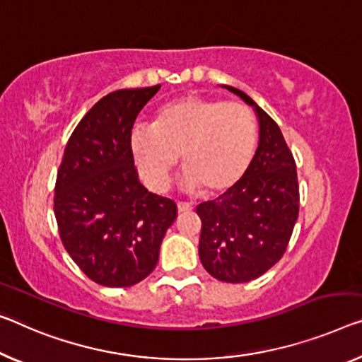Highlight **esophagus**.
<instances>
[{
	"mask_svg": "<svg viewBox=\"0 0 362 362\" xmlns=\"http://www.w3.org/2000/svg\"><path fill=\"white\" fill-rule=\"evenodd\" d=\"M177 210H180L181 214L191 212V210H192V205H191V204H187V202H177Z\"/></svg>",
	"mask_w": 362,
	"mask_h": 362,
	"instance_id": "1",
	"label": "esophagus"
}]
</instances>
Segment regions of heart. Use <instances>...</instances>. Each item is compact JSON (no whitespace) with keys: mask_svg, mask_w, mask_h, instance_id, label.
<instances>
[{"mask_svg":"<svg viewBox=\"0 0 362 362\" xmlns=\"http://www.w3.org/2000/svg\"><path fill=\"white\" fill-rule=\"evenodd\" d=\"M150 127L132 131L131 152L153 191H165L182 157L187 187L223 194L243 180L257 147L255 116L239 102L186 95L158 107Z\"/></svg>","mask_w":362,"mask_h":362,"instance_id":"1","label":"heart"}]
</instances>
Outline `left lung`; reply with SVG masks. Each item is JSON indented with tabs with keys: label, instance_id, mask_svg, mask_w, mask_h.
Returning a JSON list of instances; mask_svg holds the SVG:
<instances>
[{
	"label": "left lung",
	"instance_id": "8db88e82",
	"mask_svg": "<svg viewBox=\"0 0 362 362\" xmlns=\"http://www.w3.org/2000/svg\"><path fill=\"white\" fill-rule=\"evenodd\" d=\"M226 88L255 108L259 147L235 187L197 205L199 257L216 280L246 283L285 254L299 214V185L296 162L278 124L246 93Z\"/></svg>",
	"mask_w": 362,
	"mask_h": 362
}]
</instances>
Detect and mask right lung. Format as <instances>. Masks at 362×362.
I'll return each mask as SVG.
<instances>
[{
    "label": "right lung",
    "instance_id": "add662e5",
    "mask_svg": "<svg viewBox=\"0 0 362 362\" xmlns=\"http://www.w3.org/2000/svg\"><path fill=\"white\" fill-rule=\"evenodd\" d=\"M160 86L123 88L100 98L66 144L54 185L61 243L102 286L142 281L158 262L177 207L141 185L131 152L132 126Z\"/></svg>",
    "mask_w": 362,
    "mask_h": 362
}]
</instances>
